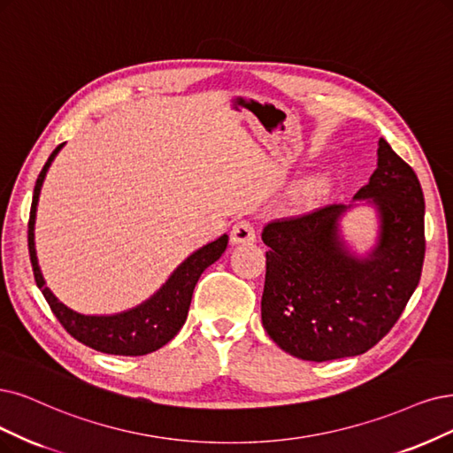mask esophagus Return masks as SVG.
Returning a JSON list of instances; mask_svg holds the SVG:
<instances>
[{
    "instance_id": "esophagus-1",
    "label": "esophagus",
    "mask_w": 453,
    "mask_h": 453,
    "mask_svg": "<svg viewBox=\"0 0 453 453\" xmlns=\"http://www.w3.org/2000/svg\"><path fill=\"white\" fill-rule=\"evenodd\" d=\"M256 241V227L246 222L241 220L231 229V242L233 244H246V242H254Z\"/></svg>"
}]
</instances>
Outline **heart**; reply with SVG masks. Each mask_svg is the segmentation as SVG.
<instances>
[{
	"mask_svg": "<svg viewBox=\"0 0 453 453\" xmlns=\"http://www.w3.org/2000/svg\"><path fill=\"white\" fill-rule=\"evenodd\" d=\"M325 190V180L321 179H315L306 182L303 188H300V199L304 201V203H310L317 196H321V192Z\"/></svg>",
	"mask_w": 453,
	"mask_h": 453,
	"instance_id": "obj_1",
	"label": "heart"
}]
</instances>
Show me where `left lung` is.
Returning a JSON list of instances; mask_svg holds the SVG:
<instances>
[{"instance_id":"1","label":"left lung","mask_w":453,"mask_h":453,"mask_svg":"<svg viewBox=\"0 0 453 453\" xmlns=\"http://www.w3.org/2000/svg\"><path fill=\"white\" fill-rule=\"evenodd\" d=\"M377 170L355 199L379 211V241L350 254L340 216L326 205L263 227L266 274L261 321L286 353L311 362L357 357L377 345L418 288L426 256L424 192L412 167L379 140Z\"/></svg>"}]
</instances>
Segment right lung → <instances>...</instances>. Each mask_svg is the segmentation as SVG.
Masks as SVG:
<instances>
[{
	"label": "right lung",
	"instance_id": "right-lung-1",
	"mask_svg": "<svg viewBox=\"0 0 453 453\" xmlns=\"http://www.w3.org/2000/svg\"><path fill=\"white\" fill-rule=\"evenodd\" d=\"M63 145L65 143L58 145L52 150V155L48 157L37 177L35 190H33L27 224V246L33 276H35L37 286L42 291L50 310L58 317V321L80 343L100 350V353L119 357H142L153 353V350L173 340L177 332L182 328L184 321H187L196 283L201 273L214 261L220 259V256L226 252L227 235H222L214 242L199 248L188 259H184L173 271L170 280L153 296L136 308L115 315H81L71 308H66L46 288L37 263L35 233H33L35 231V212L42 180L46 177L50 164H52Z\"/></svg>",
	"mask_w": 453,
	"mask_h": 453
}]
</instances>
